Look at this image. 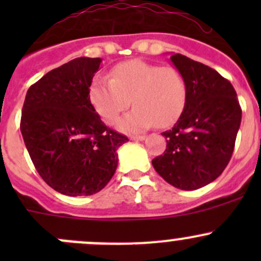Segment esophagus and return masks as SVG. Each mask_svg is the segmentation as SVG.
Returning <instances> with one entry per match:
<instances>
[{"instance_id": "34e87169", "label": "esophagus", "mask_w": 261, "mask_h": 261, "mask_svg": "<svg viewBox=\"0 0 261 261\" xmlns=\"http://www.w3.org/2000/svg\"><path fill=\"white\" fill-rule=\"evenodd\" d=\"M146 139V136H144V135H141V136H131V140H134V141H143V140H145Z\"/></svg>"}]
</instances>
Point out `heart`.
<instances>
[{
  "label": "heart",
  "instance_id": "heart-1",
  "mask_svg": "<svg viewBox=\"0 0 261 261\" xmlns=\"http://www.w3.org/2000/svg\"><path fill=\"white\" fill-rule=\"evenodd\" d=\"M89 98L109 125L117 121L133 101L135 109L123 116L117 127L123 133L145 131L152 125L165 127L178 120L184 109L187 86L173 67L130 60L116 65L111 80L98 75L92 82Z\"/></svg>",
  "mask_w": 261,
  "mask_h": 261
}]
</instances>
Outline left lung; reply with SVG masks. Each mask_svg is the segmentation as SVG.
<instances>
[{
	"label": "left lung",
	"mask_w": 261,
	"mask_h": 261,
	"mask_svg": "<svg viewBox=\"0 0 261 261\" xmlns=\"http://www.w3.org/2000/svg\"><path fill=\"white\" fill-rule=\"evenodd\" d=\"M183 75L187 98L170 130L164 154L152 167L165 181L183 191L207 186L227 167L241 123V107L232 84L212 68L181 54L170 55Z\"/></svg>",
	"instance_id": "obj_1"
}]
</instances>
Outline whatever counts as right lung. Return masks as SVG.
<instances>
[{
    "instance_id": "right-lung-1",
    "label": "right lung",
    "mask_w": 261,
    "mask_h": 261,
    "mask_svg": "<svg viewBox=\"0 0 261 261\" xmlns=\"http://www.w3.org/2000/svg\"><path fill=\"white\" fill-rule=\"evenodd\" d=\"M101 58L81 57L29 88L21 134L40 177L65 196H91L107 186L128 139L107 127L89 98Z\"/></svg>"
}]
</instances>
